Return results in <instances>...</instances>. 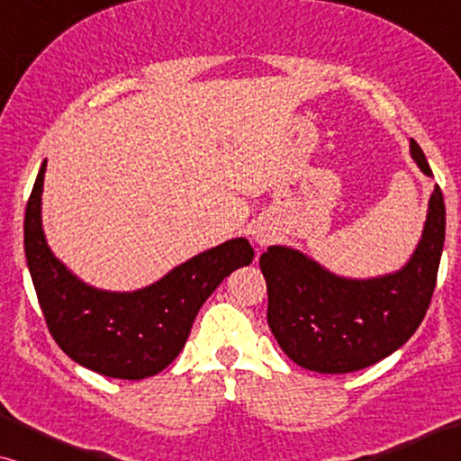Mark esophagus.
<instances>
[{
  "instance_id": "34e87169",
  "label": "esophagus",
  "mask_w": 461,
  "mask_h": 461,
  "mask_svg": "<svg viewBox=\"0 0 461 461\" xmlns=\"http://www.w3.org/2000/svg\"><path fill=\"white\" fill-rule=\"evenodd\" d=\"M273 235L275 232L268 229V226H254V230H251V237H254L256 243L260 245H267L268 241H273Z\"/></svg>"
}]
</instances>
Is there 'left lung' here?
I'll return each instance as SVG.
<instances>
[{
    "label": "left lung",
    "mask_w": 461,
    "mask_h": 461,
    "mask_svg": "<svg viewBox=\"0 0 461 461\" xmlns=\"http://www.w3.org/2000/svg\"><path fill=\"white\" fill-rule=\"evenodd\" d=\"M411 155L421 172L432 176L415 140ZM443 243L445 201L437 185L418 249L394 275L342 279L300 251L273 245L260 256L270 331L294 363L319 374H350L382 361L424 321L437 287Z\"/></svg>",
    "instance_id": "1"
}]
</instances>
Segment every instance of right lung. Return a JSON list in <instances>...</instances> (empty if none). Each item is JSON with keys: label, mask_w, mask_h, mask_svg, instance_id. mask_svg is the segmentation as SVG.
I'll return each mask as SVG.
<instances>
[{"label": "right lung", "mask_w": 461, "mask_h": 461, "mask_svg": "<svg viewBox=\"0 0 461 461\" xmlns=\"http://www.w3.org/2000/svg\"><path fill=\"white\" fill-rule=\"evenodd\" d=\"M46 161L24 212V256L43 319L75 363L117 380L159 374L185 348L193 321L213 289L254 260L248 239H230L180 264L161 281L131 294L100 292L71 275L41 230Z\"/></svg>", "instance_id": "obj_1"}]
</instances>
